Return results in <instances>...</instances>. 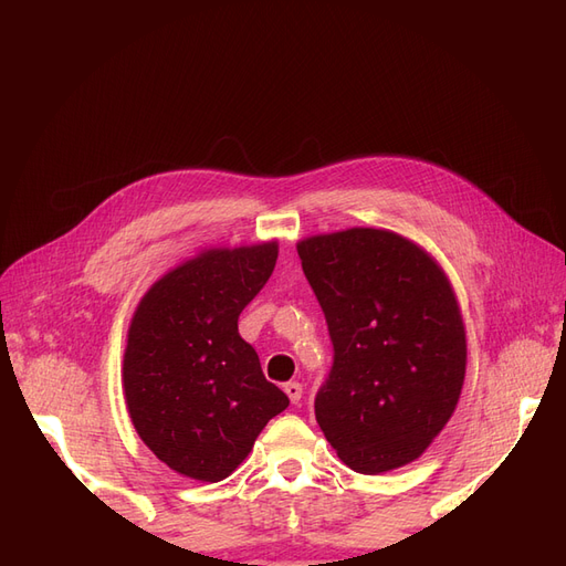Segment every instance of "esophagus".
I'll list each match as a JSON object with an SVG mask.
<instances>
[{"label": "esophagus", "mask_w": 566, "mask_h": 566, "mask_svg": "<svg viewBox=\"0 0 566 566\" xmlns=\"http://www.w3.org/2000/svg\"><path fill=\"white\" fill-rule=\"evenodd\" d=\"M283 391L287 394L290 401L300 403V399H302V385H300V382H287V385H283Z\"/></svg>", "instance_id": "1"}]
</instances>
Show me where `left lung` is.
Listing matches in <instances>:
<instances>
[{"label": "left lung", "mask_w": 566, "mask_h": 566, "mask_svg": "<svg viewBox=\"0 0 566 566\" xmlns=\"http://www.w3.org/2000/svg\"><path fill=\"white\" fill-rule=\"evenodd\" d=\"M297 252L333 339L318 427L354 472L408 465L449 422L465 382V325L447 273L385 229L312 235Z\"/></svg>", "instance_id": "8db88e82"}]
</instances>
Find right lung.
Wrapping results in <instances>:
<instances>
[{"label":"right lung","instance_id":"1","mask_svg":"<svg viewBox=\"0 0 566 566\" xmlns=\"http://www.w3.org/2000/svg\"><path fill=\"white\" fill-rule=\"evenodd\" d=\"M276 260V241L202 250L153 283L132 316L123 361L129 418L184 476L227 479L290 403L238 333V316Z\"/></svg>","mask_w":566,"mask_h":566}]
</instances>
